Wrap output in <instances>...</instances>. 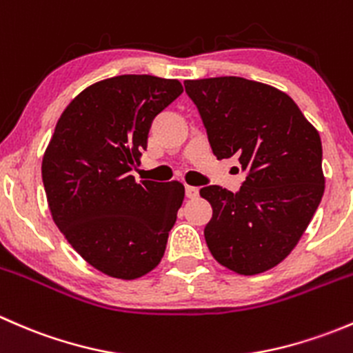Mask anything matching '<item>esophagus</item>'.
Segmentation results:
<instances>
[{"label": "esophagus", "instance_id": "esophagus-1", "mask_svg": "<svg viewBox=\"0 0 353 353\" xmlns=\"http://www.w3.org/2000/svg\"><path fill=\"white\" fill-rule=\"evenodd\" d=\"M186 196L194 199L199 196V188L196 186H186Z\"/></svg>", "mask_w": 353, "mask_h": 353}]
</instances>
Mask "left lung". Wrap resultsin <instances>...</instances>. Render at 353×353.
Returning a JSON list of instances; mask_svg holds the SVG:
<instances>
[{
	"mask_svg": "<svg viewBox=\"0 0 353 353\" xmlns=\"http://www.w3.org/2000/svg\"><path fill=\"white\" fill-rule=\"evenodd\" d=\"M219 160L248 172L237 193L201 188L213 208L205 239L213 258L239 275H258L290 254L325 193L316 128L275 87L241 77L184 81Z\"/></svg>",
	"mask_w": 353,
	"mask_h": 353,
	"instance_id": "obj_1",
	"label": "left lung"
}]
</instances>
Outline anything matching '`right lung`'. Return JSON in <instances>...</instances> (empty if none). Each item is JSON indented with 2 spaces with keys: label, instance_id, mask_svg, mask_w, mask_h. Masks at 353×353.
Segmentation results:
<instances>
[{
  "label": "right lung",
  "instance_id": "add662e5",
  "mask_svg": "<svg viewBox=\"0 0 353 353\" xmlns=\"http://www.w3.org/2000/svg\"><path fill=\"white\" fill-rule=\"evenodd\" d=\"M183 94L177 80L121 74L97 81L63 110L42 159V183L58 229L94 268L121 280L162 259L184 186L137 183L152 121Z\"/></svg>",
  "mask_w": 353,
  "mask_h": 353
}]
</instances>
